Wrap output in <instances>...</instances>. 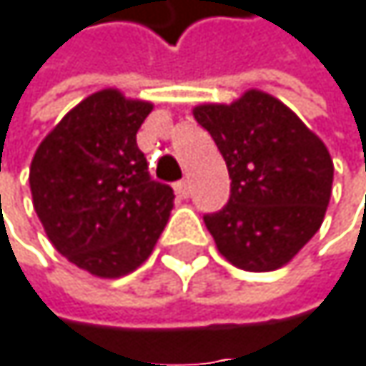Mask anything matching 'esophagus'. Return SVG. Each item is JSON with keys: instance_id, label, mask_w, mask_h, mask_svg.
Returning <instances> with one entry per match:
<instances>
[{"instance_id": "1", "label": "esophagus", "mask_w": 366, "mask_h": 366, "mask_svg": "<svg viewBox=\"0 0 366 366\" xmlns=\"http://www.w3.org/2000/svg\"><path fill=\"white\" fill-rule=\"evenodd\" d=\"M174 192H177V196H179V198H187V196H189V183H187V181H179V183H174Z\"/></svg>"}]
</instances>
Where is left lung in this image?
Wrapping results in <instances>:
<instances>
[{
  "instance_id": "1",
  "label": "left lung",
  "mask_w": 366,
  "mask_h": 366,
  "mask_svg": "<svg viewBox=\"0 0 366 366\" xmlns=\"http://www.w3.org/2000/svg\"><path fill=\"white\" fill-rule=\"evenodd\" d=\"M217 144L231 196L204 224L219 254L246 272L289 263L324 222L335 166L326 144L278 99L248 90L231 105H198Z\"/></svg>"
}]
</instances>
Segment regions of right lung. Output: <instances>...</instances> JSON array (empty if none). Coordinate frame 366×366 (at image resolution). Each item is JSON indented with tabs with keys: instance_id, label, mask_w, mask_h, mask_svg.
<instances>
[{
	"instance_id": "1",
	"label": "right lung",
	"mask_w": 366,
	"mask_h": 366,
	"mask_svg": "<svg viewBox=\"0 0 366 366\" xmlns=\"http://www.w3.org/2000/svg\"><path fill=\"white\" fill-rule=\"evenodd\" d=\"M147 101L101 90L73 107L40 142L29 189L54 248L99 278H120L153 252L174 192L153 181L135 133Z\"/></svg>"
}]
</instances>
